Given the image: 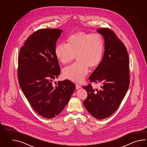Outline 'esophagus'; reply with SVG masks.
Wrapping results in <instances>:
<instances>
[{"label": "esophagus", "mask_w": 147, "mask_h": 147, "mask_svg": "<svg viewBox=\"0 0 147 147\" xmlns=\"http://www.w3.org/2000/svg\"><path fill=\"white\" fill-rule=\"evenodd\" d=\"M81 87V85H80V84H76V88L77 89H79V88H80Z\"/></svg>", "instance_id": "1"}]
</instances>
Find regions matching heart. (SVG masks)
Returning a JSON list of instances; mask_svg holds the SVG:
<instances>
[{
    "label": "heart",
    "mask_w": 147,
    "mask_h": 147,
    "mask_svg": "<svg viewBox=\"0 0 147 147\" xmlns=\"http://www.w3.org/2000/svg\"><path fill=\"white\" fill-rule=\"evenodd\" d=\"M104 51L103 38L98 34L79 31L70 36L67 45H57L55 53L63 65L72 62L76 57L77 63L63 70L65 78L81 82L86 76L88 68H96L101 61Z\"/></svg>",
    "instance_id": "b5f03b06"
}]
</instances>
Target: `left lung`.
I'll use <instances>...</instances> for the list:
<instances>
[{
	"label": "left lung",
	"instance_id": "left-lung-1",
	"mask_svg": "<svg viewBox=\"0 0 147 147\" xmlns=\"http://www.w3.org/2000/svg\"><path fill=\"white\" fill-rule=\"evenodd\" d=\"M105 41L102 60L89 77L91 82L100 84V89L90 84L83 88L88 93L84 105L91 115L103 119L118 109L127 92L130 83L127 50L115 32L108 28L98 29Z\"/></svg>",
	"mask_w": 147,
	"mask_h": 147
}]
</instances>
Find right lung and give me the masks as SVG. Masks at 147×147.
Segmentation results:
<instances>
[{
	"instance_id": "right-lung-1",
	"label": "right lung",
	"mask_w": 147,
	"mask_h": 147,
	"mask_svg": "<svg viewBox=\"0 0 147 147\" xmlns=\"http://www.w3.org/2000/svg\"><path fill=\"white\" fill-rule=\"evenodd\" d=\"M62 32L49 28L34 32L25 41L18 57L20 87L34 111L47 119L63 111L76 87L68 80L58 81L55 87L52 84L60 73L55 50Z\"/></svg>"
}]
</instances>
